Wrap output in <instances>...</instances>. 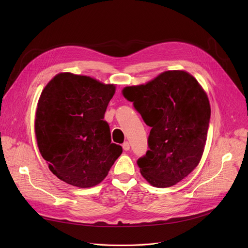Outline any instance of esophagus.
Returning a JSON list of instances; mask_svg holds the SVG:
<instances>
[{"label":"esophagus","mask_w":248,"mask_h":248,"mask_svg":"<svg viewBox=\"0 0 248 248\" xmlns=\"http://www.w3.org/2000/svg\"><path fill=\"white\" fill-rule=\"evenodd\" d=\"M123 149L124 151H128L129 150V142L128 141H124L123 144Z\"/></svg>","instance_id":"esophagus-1"}]
</instances>
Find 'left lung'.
Listing matches in <instances>:
<instances>
[{"instance_id":"obj_1","label":"left lung","mask_w":248,"mask_h":248,"mask_svg":"<svg viewBox=\"0 0 248 248\" xmlns=\"http://www.w3.org/2000/svg\"><path fill=\"white\" fill-rule=\"evenodd\" d=\"M124 96L151 126L149 150L137 163L158 188L177 184L202 158L210 122L207 94L186 71H166L147 84L127 86Z\"/></svg>"}]
</instances>
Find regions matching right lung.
I'll return each instance as SVG.
<instances>
[{"label":"right lung","instance_id":"add662e5","mask_svg":"<svg viewBox=\"0 0 248 248\" xmlns=\"http://www.w3.org/2000/svg\"><path fill=\"white\" fill-rule=\"evenodd\" d=\"M114 93L113 84L69 72L57 74L43 89L35 117L37 145L50 171L65 183L99 184L123 153L103 121Z\"/></svg>","mask_w":248,"mask_h":248}]
</instances>
